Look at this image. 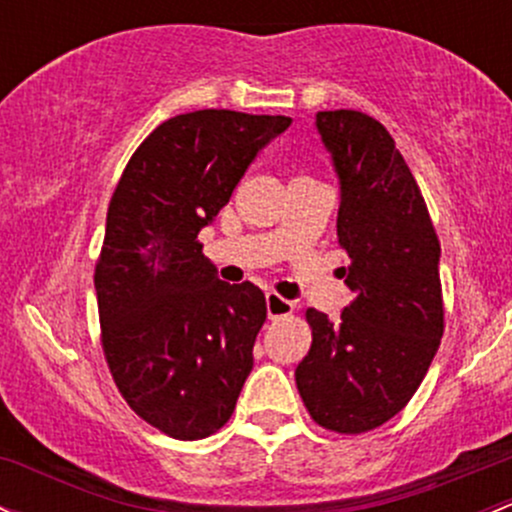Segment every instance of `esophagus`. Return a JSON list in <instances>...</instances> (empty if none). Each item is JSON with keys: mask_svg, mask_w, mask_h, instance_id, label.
Here are the masks:
<instances>
[{"mask_svg": "<svg viewBox=\"0 0 512 512\" xmlns=\"http://www.w3.org/2000/svg\"><path fill=\"white\" fill-rule=\"evenodd\" d=\"M291 311H294V303L282 299L279 294H274V291H269L267 294V316L272 320L277 318H286L291 316Z\"/></svg>", "mask_w": 512, "mask_h": 512, "instance_id": "1", "label": "esophagus"}]
</instances>
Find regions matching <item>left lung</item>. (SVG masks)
<instances>
[{"mask_svg": "<svg viewBox=\"0 0 512 512\" xmlns=\"http://www.w3.org/2000/svg\"><path fill=\"white\" fill-rule=\"evenodd\" d=\"M340 177V277L352 301L338 320L308 308L311 350L296 389L320 428L359 435L401 413L445 333L440 240L391 133L362 111H318Z\"/></svg>", "mask_w": 512, "mask_h": 512, "instance_id": "left-lung-1", "label": "left lung"}]
</instances>
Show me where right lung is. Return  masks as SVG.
<instances>
[{"label":"right lung","instance_id":"obj_1","mask_svg":"<svg viewBox=\"0 0 512 512\" xmlns=\"http://www.w3.org/2000/svg\"><path fill=\"white\" fill-rule=\"evenodd\" d=\"M289 126L228 109L174 116L138 145L109 201L94 269L101 347L128 406L174 440L221 430L252 372L265 294L221 282L199 230Z\"/></svg>","mask_w":512,"mask_h":512}]
</instances>
